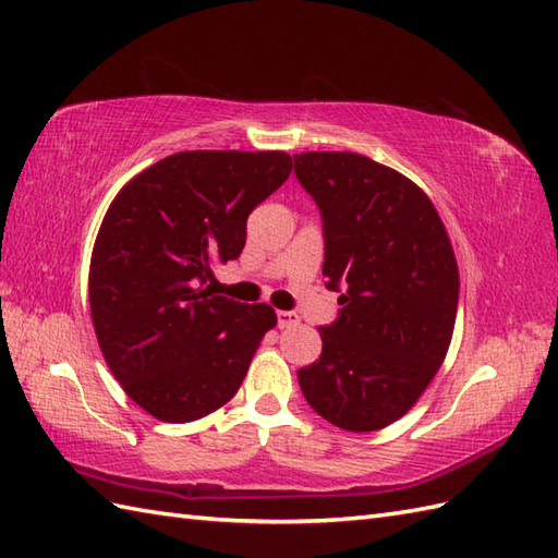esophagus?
<instances>
[{"label": "esophagus", "instance_id": "obj_1", "mask_svg": "<svg viewBox=\"0 0 558 558\" xmlns=\"http://www.w3.org/2000/svg\"><path fill=\"white\" fill-rule=\"evenodd\" d=\"M299 325V316L294 311H278V327L284 330V327H294Z\"/></svg>", "mask_w": 558, "mask_h": 558}]
</instances>
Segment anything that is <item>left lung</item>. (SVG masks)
<instances>
[{
	"instance_id": "8db88e82",
	"label": "left lung",
	"mask_w": 558,
	"mask_h": 558,
	"mask_svg": "<svg viewBox=\"0 0 558 558\" xmlns=\"http://www.w3.org/2000/svg\"><path fill=\"white\" fill-rule=\"evenodd\" d=\"M323 217L339 316L296 373L308 405L347 432H377L417 403L446 359L460 299L454 252L420 185L359 153L294 155Z\"/></svg>"
}]
</instances>
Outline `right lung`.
<instances>
[{
    "label": "right lung",
    "mask_w": 558,
    "mask_h": 558,
    "mask_svg": "<svg viewBox=\"0 0 558 558\" xmlns=\"http://www.w3.org/2000/svg\"><path fill=\"white\" fill-rule=\"evenodd\" d=\"M290 171L282 150H183L112 199L92 252V320L110 373L148 415L193 422L240 389L278 318L214 294V266L238 259L250 211Z\"/></svg>",
    "instance_id": "obj_1"
}]
</instances>
